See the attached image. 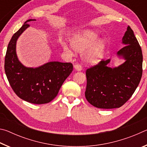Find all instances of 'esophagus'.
I'll use <instances>...</instances> for the list:
<instances>
[{
  "instance_id": "obj_1",
  "label": "esophagus",
  "mask_w": 147,
  "mask_h": 147,
  "mask_svg": "<svg viewBox=\"0 0 147 147\" xmlns=\"http://www.w3.org/2000/svg\"><path fill=\"white\" fill-rule=\"evenodd\" d=\"M74 68L75 69L76 71H81L82 70V67L80 64L74 65Z\"/></svg>"
}]
</instances>
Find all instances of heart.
<instances>
[{"label": "heart", "mask_w": 147, "mask_h": 147, "mask_svg": "<svg viewBox=\"0 0 147 147\" xmlns=\"http://www.w3.org/2000/svg\"><path fill=\"white\" fill-rule=\"evenodd\" d=\"M98 38V35L94 32L86 30L74 34L70 43L75 51L82 52L84 50L82 54L84 61L93 64L100 61L105 47L104 41ZM65 49L71 51V49L67 47H65Z\"/></svg>", "instance_id": "heart-1"}]
</instances>
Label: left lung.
<instances>
[{"label":"left lung","mask_w":147,"mask_h":147,"mask_svg":"<svg viewBox=\"0 0 147 147\" xmlns=\"http://www.w3.org/2000/svg\"><path fill=\"white\" fill-rule=\"evenodd\" d=\"M123 43L125 46L117 54L125 59L124 63L112 69L107 66L110 59H102L86 71L85 96L96 108H120L132 96L140 82L143 73L142 51L129 26Z\"/></svg>","instance_id":"left-lung-1"}]
</instances>
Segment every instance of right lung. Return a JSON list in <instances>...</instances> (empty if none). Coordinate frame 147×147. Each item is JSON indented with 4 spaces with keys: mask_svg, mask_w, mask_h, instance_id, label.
<instances>
[{
    "mask_svg": "<svg viewBox=\"0 0 147 147\" xmlns=\"http://www.w3.org/2000/svg\"><path fill=\"white\" fill-rule=\"evenodd\" d=\"M28 19L9 42L4 70L12 89L20 98L36 104H47L56 97L61 86L73 70L71 63L51 61L37 68L26 67L18 60L16 42L30 24Z\"/></svg>",
    "mask_w": 147,
    "mask_h": 147,
    "instance_id": "obj_1",
    "label": "right lung"
}]
</instances>
